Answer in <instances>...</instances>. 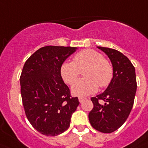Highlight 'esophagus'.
<instances>
[{
  "label": "esophagus",
  "mask_w": 148,
  "mask_h": 148,
  "mask_svg": "<svg viewBox=\"0 0 148 148\" xmlns=\"http://www.w3.org/2000/svg\"><path fill=\"white\" fill-rule=\"evenodd\" d=\"M85 98H83V97H80L79 98V101H80V103H82L83 102V101H84V100H85Z\"/></svg>",
  "instance_id": "34e87169"
}]
</instances>
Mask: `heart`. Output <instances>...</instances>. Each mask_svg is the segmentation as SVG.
<instances>
[{"label":"heart","instance_id":"obj_1","mask_svg":"<svg viewBox=\"0 0 148 148\" xmlns=\"http://www.w3.org/2000/svg\"><path fill=\"white\" fill-rule=\"evenodd\" d=\"M84 76L72 86V93L85 96L95 92L99 86L105 87L110 84L114 76L113 67L98 51L86 49L77 53L73 62H65L61 65L60 74L66 84H73L84 70Z\"/></svg>","mask_w":148,"mask_h":148}]
</instances>
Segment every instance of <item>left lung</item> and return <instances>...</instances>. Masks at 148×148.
Instances as JSON below:
<instances>
[{
    "mask_svg": "<svg viewBox=\"0 0 148 148\" xmlns=\"http://www.w3.org/2000/svg\"><path fill=\"white\" fill-rule=\"evenodd\" d=\"M97 47L110 59L114 76L105 91L91 99L94 107L89 112V120L95 130L110 133L122 126L131 112L137 89L135 69L122 53L107 47ZM99 100H103L105 104L101 105Z\"/></svg>",
    "mask_w": 148,
    "mask_h": 148,
    "instance_id": "left-lung-1",
    "label": "left lung"
}]
</instances>
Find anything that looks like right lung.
<instances>
[{"instance_id": "add662e5", "label": "right lung", "mask_w": 148, "mask_h": 148, "mask_svg": "<svg viewBox=\"0 0 148 148\" xmlns=\"http://www.w3.org/2000/svg\"><path fill=\"white\" fill-rule=\"evenodd\" d=\"M77 47L47 46L25 62L20 77L21 95L30 123L43 135L56 136L70 126L80 102L71 96L60 74L61 65Z\"/></svg>"}]
</instances>
